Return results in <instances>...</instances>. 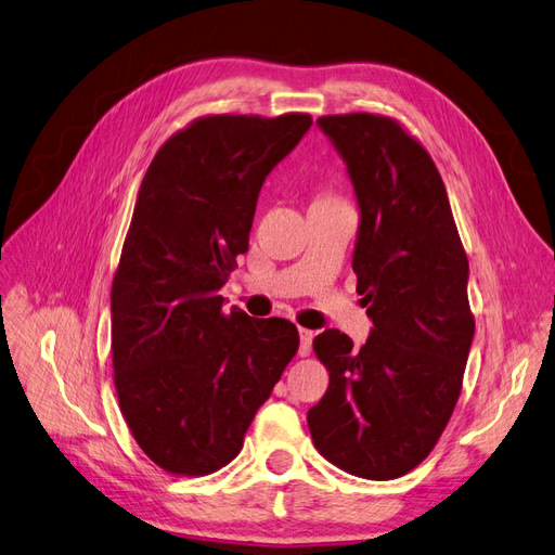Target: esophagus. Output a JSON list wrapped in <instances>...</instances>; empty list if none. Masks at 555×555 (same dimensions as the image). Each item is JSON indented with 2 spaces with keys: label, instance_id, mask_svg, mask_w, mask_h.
<instances>
[{
  "label": "esophagus",
  "instance_id": "obj_1",
  "mask_svg": "<svg viewBox=\"0 0 555 555\" xmlns=\"http://www.w3.org/2000/svg\"><path fill=\"white\" fill-rule=\"evenodd\" d=\"M311 344H313V332L311 330H299V354L301 357L311 354Z\"/></svg>",
  "mask_w": 555,
  "mask_h": 555
}]
</instances>
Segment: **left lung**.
Instances as JSON below:
<instances>
[{
  "label": "left lung",
  "mask_w": 555,
  "mask_h": 555,
  "mask_svg": "<svg viewBox=\"0 0 555 555\" xmlns=\"http://www.w3.org/2000/svg\"><path fill=\"white\" fill-rule=\"evenodd\" d=\"M315 124L360 207L352 270L373 327L360 350L338 330L315 336L330 387L307 420L334 466L395 479L434 450L459 401L475 336L468 258L436 164L395 119L352 113Z\"/></svg>",
  "instance_id": "8db88e82"
}]
</instances>
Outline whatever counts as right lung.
I'll return each instance as SVG.
<instances>
[{
	"label": "right lung",
	"instance_id": "1",
	"mask_svg": "<svg viewBox=\"0 0 555 555\" xmlns=\"http://www.w3.org/2000/svg\"><path fill=\"white\" fill-rule=\"evenodd\" d=\"M311 124L301 113L195 119L140 184L111 295L113 369L135 442L172 475L235 459L299 348L291 320L223 311L219 291L248 251L267 175Z\"/></svg>",
	"mask_w": 555,
	"mask_h": 555
}]
</instances>
